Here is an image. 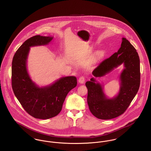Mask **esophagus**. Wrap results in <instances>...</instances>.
<instances>
[{
  "label": "esophagus",
  "instance_id": "obj_1",
  "mask_svg": "<svg viewBox=\"0 0 151 151\" xmlns=\"http://www.w3.org/2000/svg\"><path fill=\"white\" fill-rule=\"evenodd\" d=\"M85 77L84 76H81L78 79V83L80 84H83L85 82Z\"/></svg>",
  "mask_w": 151,
  "mask_h": 151
}]
</instances>
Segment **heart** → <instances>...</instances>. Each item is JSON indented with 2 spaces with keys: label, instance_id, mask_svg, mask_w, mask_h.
I'll return each instance as SVG.
<instances>
[{
  "label": "heart",
  "instance_id": "obj_1",
  "mask_svg": "<svg viewBox=\"0 0 151 151\" xmlns=\"http://www.w3.org/2000/svg\"><path fill=\"white\" fill-rule=\"evenodd\" d=\"M104 55V52L102 51H99L96 53V56L98 58H100Z\"/></svg>",
  "mask_w": 151,
  "mask_h": 151
}]
</instances>
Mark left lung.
I'll return each mask as SVG.
<instances>
[{
    "label": "left lung",
    "mask_w": 151,
    "mask_h": 151,
    "mask_svg": "<svg viewBox=\"0 0 151 151\" xmlns=\"http://www.w3.org/2000/svg\"><path fill=\"white\" fill-rule=\"evenodd\" d=\"M135 47L125 38H122L121 47L108 59L102 61L94 69L95 77H102L114 68L124 64L120 75V88L117 96L108 99L99 83L95 78L87 81V102L90 111L98 119L109 120L123 114L136 95L140 86V63Z\"/></svg>",
    "instance_id": "1"
}]
</instances>
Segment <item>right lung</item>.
Returning <instances> with one entry per match:
<instances>
[{"mask_svg": "<svg viewBox=\"0 0 151 151\" xmlns=\"http://www.w3.org/2000/svg\"><path fill=\"white\" fill-rule=\"evenodd\" d=\"M52 37L34 36L22 44L14 55L12 68V86L22 108L36 119H48L62 110L67 93L77 86L74 76L60 78L51 86L40 88L31 80L27 70L29 47L49 43Z\"/></svg>", "mask_w": 151, "mask_h": 151, "instance_id": "1", "label": "right lung"}]
</instances>
